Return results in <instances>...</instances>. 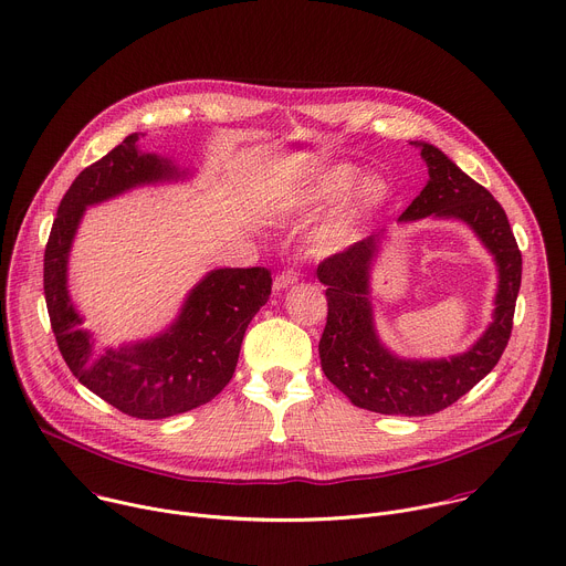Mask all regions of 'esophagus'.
I'll list each match as a JSON object with an SVG mask.
<instances>
[{
	"mask_svg": "<svg viewBox=\"0 0 566 566\" xmlns=\"http://www.w3.org/2000/svg\"><path fill=\"white\" fill-rule=\"evenodd\" d=\"M297 280H300V273H297L295 269H286V271H282V273L275 275L273 289H275V291H284V289H289L291 284H295Z\"/></svg>",
	"mask_w": 566,
	"mask_h": 566,
	"instance_id": "esophagus-1",
	"label": "esophagus"
}]
</instances>
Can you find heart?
Segmentation results:
<instances>
[{
    "label": "heart",
    "mask_w": 566,
    "mask_h": 566,
    "mask_svg": "<svg viewBox=\"0 0 566 566\" xmlns=\"http://www.w3.org/2000/svg\"><path fill=\"white\" fill-rule=\"evenodd\" d=\"M355 179H357V172L350 166L328 168L326 172H319L306 186L300 188V191L295 193L293 205L300 211H319V209L333 205L337 198H342L355 184ZM385 198H387V184H382L380 179H366L357 188L355 198L348 205H344L326 224H322L313 233V238H311L313 247L319 251H331V249L339 247L355 231L361 211L380 205Z\"/></svg>",
    "instance_id": "obj_1"
}]
</instances>
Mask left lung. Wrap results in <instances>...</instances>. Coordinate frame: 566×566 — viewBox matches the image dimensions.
I'll return each mask as SVG.
<instances>
[{"instance_id": "left-lung-1", "label": "left lung", "mask_w": 566, "mask_h": 566, "mask_svg": "<svg viewBox=\"0 0 566 566\" xmlns=\"http://www.w3.org/2000/svg\"><path fill=\"white\" fill-rule=\"evenodd\" d=\"M429 181L398 222L429 216L467 222L495 255L500 284L493 322L462 355L402 359L382 346L373 324L368 277L380 235H370L326 258L317 280L326 286L328 315L319 339L326 378L359 409L385 416H433L469 394L502 357L522 280V253L500 202L433 144H418Z\"/></svg>"}]
</instances>
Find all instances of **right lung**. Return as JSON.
<instances>
[{"label":"right lung","mask_w":566,"mask_h":566,"mask_svg":"<svg viewBox=\"0 0 566 566\" xmlns=\"http://www.w3.org/2000/svg\"><path fill=\"white\" fill-rule=\"evenodd\" d=\"M137 139V133L128 135L84 168L62 198L44 251V295L60 353L75 378L130 418L161 420L211 402L231 382L247 326L266 304L273 280L264 266L211 271L157 337L119 348L95 346L66 289L69 251L84 209L133 186L179 177L168 159L139 153Z\"/></svg>","instance_id":"obj_1"}]
</instances>
